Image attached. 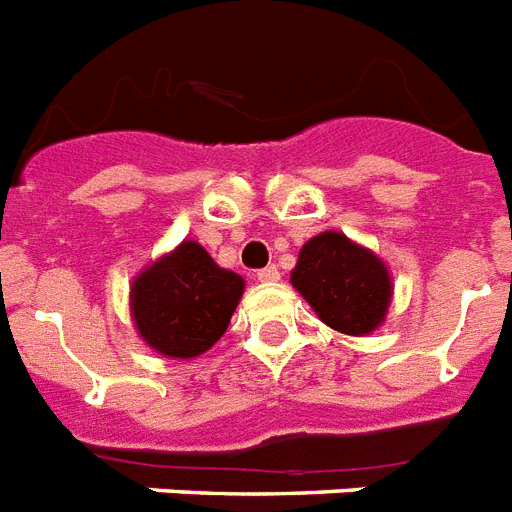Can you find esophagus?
<instances>
[{
	"mask_svg": "<svg viewBox=\"0 0 512 512\" xmlns=\"http://www.w3.org/2000/svg\"><path fill=\"white\" fill-rule=\"evenodd\" d=\"M256 277H259V282H277L280 280V269L277 266H264V269H259L256 272Z\"/></svg>",
	"mask_w": 512,
	"mask_h": 512,
	"instance_id": "obj_1",
	"label": "esophagus"
}]
</instances>
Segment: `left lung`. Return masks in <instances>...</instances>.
Segmentation results:
<instances>
[{
	"mask_svg": "<svg viewBox=\"0 0 512 512\" xmlns=\"http://www.w3.org/2000/svg\"><path fill=\"white\" fill-rule=\"evenodd\" d=\"M290 282L316 316L342 335H369L390 308V269L377 253L335 230L319 232L301 248Z\"/></svg>",
	"mask_w": 512,
	"mask_h": 512,
	"instance_id": "obj_1",
	"label": "left lung"
}]
</instances>
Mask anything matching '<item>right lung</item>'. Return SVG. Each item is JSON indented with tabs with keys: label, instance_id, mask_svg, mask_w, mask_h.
<instances>
[{
	"label": "right lung",
	"instance_id": "1",
	"mask_svg": "<svg viewBox=\"0 0 512 512\" xmlns=\"http://www.w3.org/2000/svg\"><path fill=\"white\" fill-rule=\"evenodd\" d=\"M243 277L222 269L196 240L146 266L130 287V314L143 342L167 358H196L227 332Z\"/></svg>",
	"mask_w": 512,
	"mask_h": 512
}]
</instances>
